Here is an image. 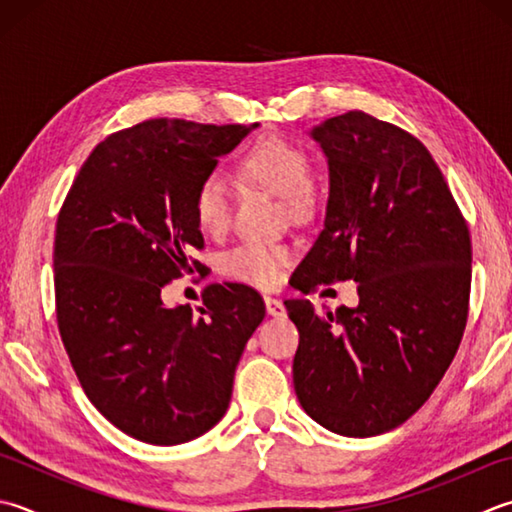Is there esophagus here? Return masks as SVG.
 <instances>
[{
    "label": "esophagus",
    "mask_w": 512,
    "mask_h": 512,
    "mask_svg": "<svg viewBox=\"0 0 512 512\" xmlns=\"http://www.w3.org/2000/svg\"><path fill=\"white\" fill-rule=\"evenodd\" d=\"M264 302H266V313L270 317H284L286 315V306L282 304V299L264 297Z\"/></svg>",
    "instance_id": "1"
}]
</instances>
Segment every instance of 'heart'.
I'll use <instances>...</instances> for the list:
<instances>
[{
    "label": "heart",
    "instance_id": "1",
    "mask_svg": "<svg viewBox=\"0 0 512 512\" xmlns=\"http://www.w3.org/2000/svg\"><path fill=\"white\" fill-rule=\"evenodd\" d=\"M239 173L244 179L282 197L290 215H302L313 202V188L308 184L310 164L302 148L282 137H262L250 146ZM193 210L204 233H222L230 219V190L219 175H208L199 182L193 199ZM288 250L282 246L248 242L230 250L224 257V268L230 277L255 286H275L288 262Z\"/></svg>",
    "mask_w": 512,
    "mask_h": 512
}]
</instances>
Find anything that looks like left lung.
Returning <instances> with one entry per match:
<instances>
[{
  "label": "left lung",
  "mask_w": 512,
  "mask_h": 512,
  "mask_svg": "<svg viewBox=\"0 0 512 512\" xmlns=\"http://www.w3.org/2000/svg\"><path fill=\"white\" fill-rule=\"evenodd\" d=\"M328 164L324 230L295 288L357 282L359 304L317 313L288 299L299 330V404L330 433L375 437L424 406L462 342L470 237L442 170L406 130L362 110L308 130Z\"/></svg>",
  "instance_id": "obj_1"
}]
</instances>
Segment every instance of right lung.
Wrapping results in <instances>:
<instances>
[{
    "label": "right lung",
    "mask_w": 512,
    "mask_h": 512,
    "mask_svg": "<svg viewBox=\"0 0 512 512\" xmlns=\"http://www.w3.org/2000/svg\"><path fill=\"white\" fill-rule=\"evenodd\" d=\"M259 124L150 119L106 137L79 170L55 230L57 326L86 397L122 433L177 446L226 415L235 368L266 315L244 284L204 306L162 288L202 264L193 199L219 157Z\"/></svg>",
    "instance_id": "obj_1"
}]
</instances>
